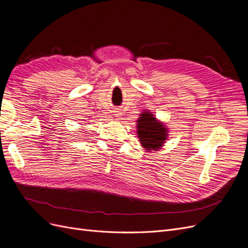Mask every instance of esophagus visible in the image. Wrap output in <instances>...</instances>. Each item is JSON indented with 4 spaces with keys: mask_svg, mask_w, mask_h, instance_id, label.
<instances>
[{
    "mask_svg": "<svg viewBox=\"0 0 248 248\" xmlns=\"http://www.w3.org/2000/svg\"><path fill=\"white\" fill-rule=\"evenodd\" d=\"M113 115H114V117H121L123 115V113H122V111L119 110V109H115L113 111Z\"/></svg>",
    "mask_w": 248,
    "mask_h": 248,
    "instance_id": "obj_1",
    "label": "esophagus"
}]
</instances>
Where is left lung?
Returning <instances> with one entry per match:
<instances>
[{
	"label": "left lung",
	"mask_w": 248,
	"mask_h": 248,
	"mask_svg": "<svg viewBox=\"0 0 248 248\" xmlns=\"http://www.w3.org/2000/svg\"><path fill=\"white\" fill-rule=\"evenodd\" d=\"M168 126L149 110L140 113L137 119V135L141 146L147 153L161 149L168 139Z\"/></svg>",
	"instance_id": "obj_1"
}]
</instances>
